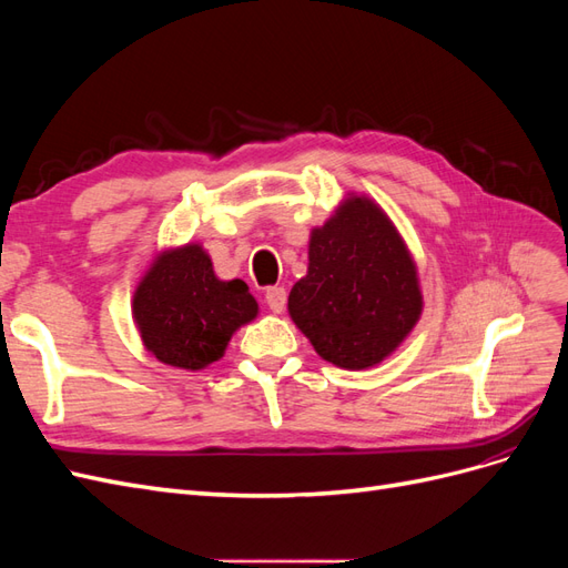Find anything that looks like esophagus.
I'll return each instance as SVG.
<instances>
[{"label":"esophagus","instance_id":"1","mask_svg":"<svg viewBox=\"0 0 568 568\" xmlns=\"http://www.w3.org/2000/svg\"><path fill=\"white\" fill-rule=\"evenodd\" d=\"M265 303L272 313H282L286 307V288L284 286H267L265 288Z\"/></svg>","mask_w":568,"mask_h":568}]
</instances>
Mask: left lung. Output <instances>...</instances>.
Masks as SVG:
<instances>
[{
    "mask_svg": "<svg viewBox=\"0 0 568 568\" xmlns=\"http://www.w3.org/2000/svg\"><path fill=\"white\" fill-rule=\"evenodd\" d=\"M307 274L288 294V313L336 367L365 369L398 348L417 324L415 263L382 209L351 199L311 236Z\"/></svg>",
    "mask_w": 568,
    "mask_h": 568,
    "instance_id": "left-lung-1",
    "label": "left lung"
}]
</instances>
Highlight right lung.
I'll return each instance as SVG.
<instances>
[{
    "instance_id": "add662e5",
    "label": "right lung",
    "mask_w": 568,
    "mask_h": 568,
    "mask_svg": "<svg viewBox=\"0 0 568 568\" xmlns=\"http://www.w3.org/2000/svg\"><path fill=\"white\" fill-rule=\"evenodd\" d=\"M134 320L144 346L161 363L201 369L215 363L239 326L257 315L242 280L220 282L201 246L163 253L134 294Z\"/></svg>"
}]
</instances>
